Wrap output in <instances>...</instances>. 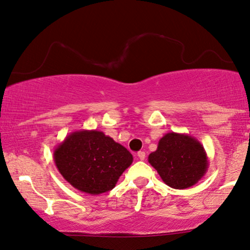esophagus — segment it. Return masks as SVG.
<instances>
[{
  "label": "esophagus",
  "mask_w": 250,
  "mask_h": 250,
  "mask_svg": "<svg viewBox=\"0 0 250 250\" xmlns=\"http://www.w3.org/2000/svg\"><path fill=\"white\" fill-rule=\"evenodd\" d=\"M137 156H138V159L140 161H144V160H145V157H146V154H145V152H138Z\"/></svg>",
  "instance_id": "esophagus-1"
}]
</instances>
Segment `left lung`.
Here are the masks:
<instances>
[{"label": "left lung", "mask_w": 250, "mask_h": 250, "mask_svg": "<svg viewBox=\"0 0 250 250\" xmlns=\"http://www.w3.org/2000/svg\"><path fill=\"white\" fill-rule=\"evenodd\" d=\"M148 162L168 187L186 189L196 185L208 167L204 146L186 133L168 132L160 139Z\"/></svg>", "instance_id": "8db88e82"}]
</instances>
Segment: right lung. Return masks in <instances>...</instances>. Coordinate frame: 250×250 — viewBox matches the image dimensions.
<instances>
[{"label":"right lung","instance_id":"add662e5","mask_svg":"<svg viewBox=\"0 0 250 250\" xmlns=\"http://www.w3.org/2000/svg\"><path fill=\"white\" fill-rule=\"evenodd\" d=\"M53 157L62 177L89 195L113 189L133 161L125 147L97 130L71 132L54 149Z\"/></svg>","mask_w":250,"mask_h":250}]
</instances>
